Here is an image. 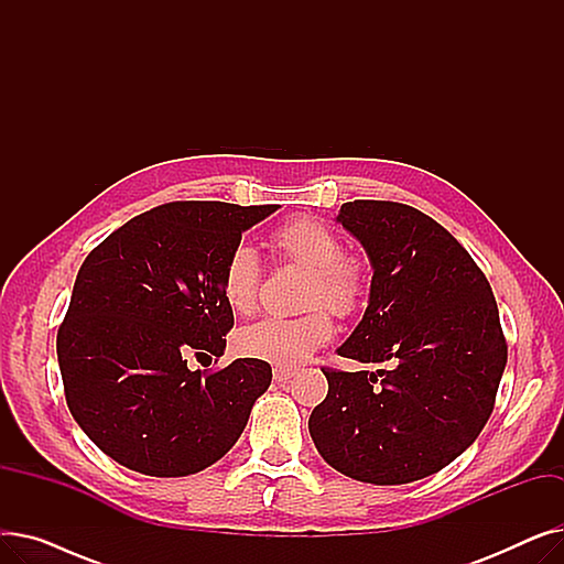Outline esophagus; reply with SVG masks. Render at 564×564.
Instances as JSON below:
<instances>
[{"mask_svg": "<svg viewBox=\"0 0 564 564\" xmlns=\"http://www.w3.org/2000/svg\"><path fill=\"white\" fill-rule=\"evenodd\" d=\"M294 375H297V370H292V368H274V379L279 383H288Z\"/></svg>", "mask_w": 564, "mask_h": 564, "instance_id": "1", "label": "esophagus"}]
</instances>
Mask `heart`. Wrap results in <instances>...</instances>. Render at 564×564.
I'll return each instance as SVG.
<instances>
[{
	"label": "heart",
	"mask_w": 564,
	"mask_h": 564,
	"mask_svg": "<svg viewBox=\"0 0 564 564\" xmlns=\"http://www.w3.org/2000/svg\"><path fill=\"white\" fill-rule=\"evenodd\" d=\"M272 249L290 262L308 270L304 306L313 308L300 317H264L237 334V349L249 359L267 361L279 368H297L334 336L329 315L357 311L364 292V267L343 256L338 235L317 219H292L279 226L270 237ZM260 262L251 247H235L221 272V294L226 306L237 315H249L258 304Z\"/></svg>",
	"instance_id": "b5f03b06"
}]
</instances>
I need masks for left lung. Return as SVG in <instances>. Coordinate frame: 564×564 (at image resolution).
I'll return each mask as SVG.
<instances>
[{
  "label": "left lung",
  "instance_id": "8db88e82",
  "mask_svg": "<svg viewBox=\"0 0 564 564\" xmlns=\"http://www.w3.org/2000/svg\"><path fill=\"white\" fill-rule=\"evenodd\" d=\"M336 221L372 264L368 308L338 354L383 368H322L329 393L308 432L343 476L406 485L457 459L489 421L508 364L498 306L468 251L416 207L349 200Z\"/></svg>",
  "mask_w": 564,
  "mask_h": 564
}]
</instances>
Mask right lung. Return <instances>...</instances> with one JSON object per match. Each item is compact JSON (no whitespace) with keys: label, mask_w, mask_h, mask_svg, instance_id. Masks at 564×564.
Segmentation results:
<instances>
[{"label":"right lung","mask_w":564,"mask_h":564,"mask_svg":"<svg viewBox=\"0 0 564 564\" xmlns=\"http://www.w3.org/2000/svg\"><path fill=\"white\" fill-rule=\"evenodd\" d=\"M279 205L177 200L113 230L82 262L56 334L66 402L96 446L155 478L192 476L221 459L247 427L272 368L221 357L232 311L221 294L228 253Z\"/></svg>","instance_id":"right-lung-1"}]
</instances>
